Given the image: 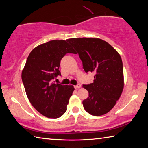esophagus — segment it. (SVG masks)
<instances>
[{
    "label": "esophagus",
    "mask_w": 148,
    "mask_h": 148,
    "mask_svg": "<svg viewBox=\"0 0 148 148\" xmlns=\"http://www.w3.org/2000/svg\"><path fill=\"white\" fill-rule=\"evenodd\" d=\"M80 87H81V85H80L79 84H77L76 86H74V88L76 89H79Z\"/></svg>",
    "instance_id": "1"
}]
</instances>
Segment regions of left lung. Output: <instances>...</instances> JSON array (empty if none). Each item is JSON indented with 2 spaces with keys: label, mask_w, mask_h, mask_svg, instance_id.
<instances>
[{
  "label": "left lung",
  "mask_w": 148,
  "mask_h": 148,
  "mask_svg": "<svg viewBox=\"0 0 148 148\" xmlns=\"http://www.w3.org/2000/svg\"><path fill=\"white\" fill-rule=\"evenodd\" d=\"M69 43L78 53L86 72H93V83L83 85L89 97L84 109L92 116L107 114L116 105L124 87L121 57L106 41L95 38H70Z\"/></svg>",
  "instance_id": "obj_1"
}]
</instances>
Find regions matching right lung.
<instances>
[{"label": "right lung", "mask_w": 148, "mask_h": 148, "mask_svg": "<svg viewBox=\"0 0 148 148\" xmlns=\"http://www.w3.org/2000/svg\"><path fill=\"white\" fill-rule=\"evenodd\" d=\"M66 53H75L68 40H54L32 50L22 71L21 78L30 102L49 118H58L67 110L74 87L51 82L61 76V60Z\"/></svg>", "instance_id": "right-lung-1"}]
</instances>
